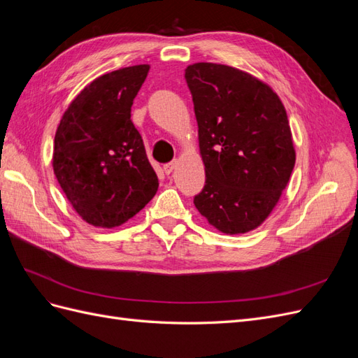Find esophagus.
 Instances as JSON below:
<instances>
[{"label":"esophagus","mask_w":358,"mask_h":358,"mask_svg":"<svg viewBox=\"0 0 358 358\" xmlns=\"http://www.w3.org/2000/svg\"><path fill=\"white\" fill-rule=\"evenodd\" d=\"M175 164H176V161H171V162H167V164H164V173L166 175H170V173L173 171V169H175Z\"/></svg>","instance_id":"esophagus-1"}]
</instances>
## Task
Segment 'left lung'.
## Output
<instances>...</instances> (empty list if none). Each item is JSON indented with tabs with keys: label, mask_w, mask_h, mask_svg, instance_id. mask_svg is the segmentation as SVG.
Instances as JSON below:
<instances>
[{
	"label": "left lung",
	"mask_w": 358,
	"mask_h": 358,
	"mask_svg": "<svg viewBox=\"0 0 358 358\" xmlns=\"http://www.w3.org/2000/svg\"><path fill=\"white\" fill-rule=\"evenodd\" d=\"M185 79L206 171L194 204L222 233L251 231L273 210L294 169L285 107L270 86L222 64H192Z\"/></svg>",
	"instance_id": "1"
}]
</instances>
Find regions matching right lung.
Masks as SVG:
<instances>
[{
  "mask_svg": "<svg viewBox=\"0 0 358 358\" xmlns=\"http://www.w3.org/2000/svg\"><path fill=\"white\" fill-rule=\"evenodd\" d=\"M149 66L100 76L76 96L55 134L53 171L74 210L112 229L142 210L158 189L131 106Z\"/></svg>",
  "mask_w": 358,
  "mask_h": 358,
  "instance_id": "1",
  "label": "right lung"
}]
</instances>
